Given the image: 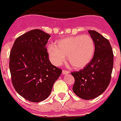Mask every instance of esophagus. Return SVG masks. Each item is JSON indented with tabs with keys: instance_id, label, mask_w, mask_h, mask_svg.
<instances>
[{
	"instance_id": "obj_1",
	"label": "esophagus",
	"mask_w": 121,
	"mask_h": 121,
	"mask_svg": "<svg viewBox=\"0 0 121 121\" xmlns=\"http://www.w3.org/2000/svg\"><path fill=\"white\" fill-rule=\"evenodd\" d=\"M62 73L63 74H68V73H69V72L68 71L65 70V69H63L62 71Z\"/></svg>"
}]
</instances>
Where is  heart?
<instances>
[{
  "label": "heart",
  "instance_id": "heart-1",
  "mask_svg": "<svg viewBox=\"0 0 121 121\" xmlns=\"http://www.w3.org/2000/svg\"><path fill=\"white\" fill-rule=\"evenodd\" d=\"M95 52V45L88 35H78L58 41L56 45L51 44L48 53L52 63L61 65L68 55V60L75 69H81L92 60Z\"/></svg>",
  "mask_w": 121,
  "mask_h": 121
}]
</instances>
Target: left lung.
I'll use <instances>...</instances> for the list:
<instances>
[{"mask_svg":"<svg viewBox=\"0 0 121 121\" xmlns=\"http://www.w3.org/2000/svg\"><path fill=\"white\" fill-rule=\"evenodd\" d=\"M88 32L95 42L94 56L83 69L71 73L74 78L73 91L86 100L97 98L107 89L114 63L113 52L109 40L95 30Z\"/></svg>","mask_w":121,"mask_h":121,"instance_id":"obj_1","label":"left lung"}]
</instances>
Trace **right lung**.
Instances as JSON below:
<instances>
[{
	"instance_id": "add662e5",
	"label": "right lung",
	"mask_w": 121,
	"mask_h": 121,
	"mask_svg": "<svg viewBox=\"0 0 121 121\" xmlns=\"http://www.w3.org/2000/svg\"><path fill=\"white\" fill-rule=\"evenodd\" d=\"M50 35L39 29L17 38L10 53L9 68L13 86L25 99L38 103L50 95L61 69L49 60L46 45Z\"/></svg>"
}]
</instances>
